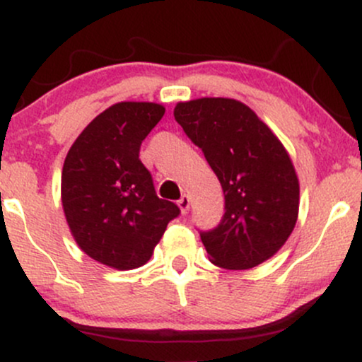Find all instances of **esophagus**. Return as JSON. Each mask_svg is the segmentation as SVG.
Segmentation results:
<instances>
[{"label":"esophagus","instance_id":"1","mask_svg":"<svg viewBox=\"0 0 362 362\" xmlns=\"http://www.w3.org/2000/svg\"><path fill=\"white\" fill-rule=\"evenodd\" d=\"M177 204H178V207H180L182 214H187V211H189V207H190V199H189V195H185V194L182 195V197L177 201Z\"/></svg>","mask_w":362,"mask_h":362}]
</instances>
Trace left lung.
<instances>
[{"mask_svg": "<svg viewBox=\"0 0 362 362\" xmlns=\"http://www.w3.org/2000/svg\"><path fill=\"white\" fill-rule=\"evenodd\" d=\"M173 115L223 187L221 223L201 231L211 262L243 271L271 259L293 233L300 211V182L286 148L233 98L180 102Z\"/></svg>", "mask_w": 362, "mask_h": 362, "instance_id": "left-lung-1", "label": "left lung"}]
</instances>
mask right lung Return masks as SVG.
I'll return each instance as SVG.
<instances>
[{"mask_svg":"<svg viewBox=\"0 0 362 362\" xmlns=\"http://www.w3.org/2000/svg\"><path fill=\"white\" fill-rule=\"evenodd\" d=\"M165 107L119 102L83 129L66 155L61 201L74 242L93 260L131 271L151 259L167 224L180 214L160 199L139 148Z\"/></svg>","mask_w":362,"mask_h":362,"instance_id":"add662e5","label":"right lung"}]
</instances>
